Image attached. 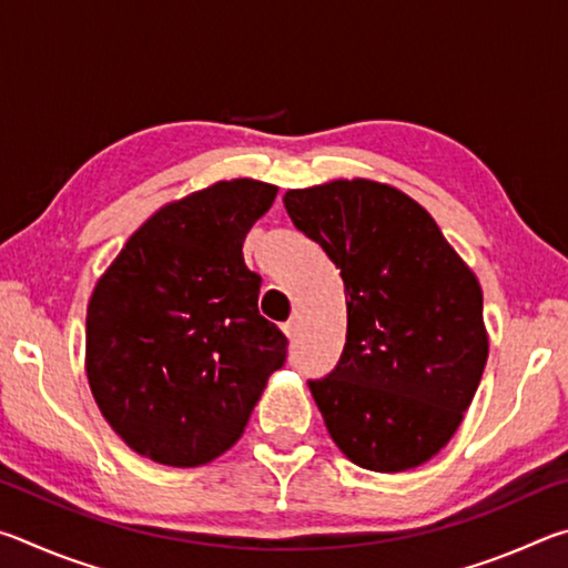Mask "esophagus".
<instances>
[{
    "instance_id": "34e87169",
    "label": "esophagus",
    "mask_w": 568,
    "mask_h": 568,
    "mask_svg": "<svg viewBox=\"0 0 568 568\" xmlns=\"http://www.w3.org/2000/svg\"><path fill=\"white\" fill-rule=\"evenodd\" d=\"M297 328H301V325H297V321H287V323H283V333L287 335V338H295L297 335Z\"/></svg>"
}]
</instances>
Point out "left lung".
Returning <instances> with one entry per match:
<instances>
[{"label": "left lung", "mask_w": 568, "mask_h": 568, "mask_svg": "<svg viewBox=\"0 0 568 568\" xmlns=\"http://www.w3.org/2000/svg\"><path fill=\"white\" fill-rule=\"evenodd\" d=\"M293 225L341 267L348 331L311 393L355 466L400 474L434 458L464 420L488 358L484 293L398 187L353 178L287 190Z\"/></svg>", "instance_id": "1"}]
</instances>
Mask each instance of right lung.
Returning a JSON list of instances; mask_svg holds the SVG:
<instances>
[{
    "label": "right lung",
    "instance_id": "right-lung-1",
    "mask_svg": "<svg viewBox=\"0 0 568 568\" xmlns=\"http://www.w3.org/2000/svg\"><path fill=\"white\" fill-rule=\"evenodd\" d=\"M275 185L220 180L148 217L94 285L84 371L114 434L162 466L237 444L287 338L257 313L243 240Z\"/></svg>",
    "mask_w": 568,
    "mask_h": 568
}]
</instances>
